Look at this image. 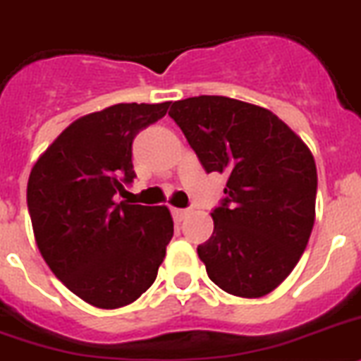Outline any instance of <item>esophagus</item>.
Returning <instances> with one entry per match:
<instances>
[{"instance_id": "obj_1", "label": "esophagus", "mask_w": 361, "mask_h": 361, "mask_svg": "<svg viewBox=\"0 0 361 361\" xmlns=\"http://www.w3.org/2000/svg\"><path fill=\"white\" fill-rule=\"evenodd\" d=\"M189 214V209H178V207H172V216H174L176 222H181L183 218Z\"/></svg>"}]
</instances>
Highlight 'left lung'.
I'll list each match as a JSON object with an SVG mask.
<instances>
[{"label": "left lung", "instance_id": "obj_1", "mask_svg": "<svg viewBox=\"0 0 361 361\" xmlns=\"http://www.w3.org/2000/svg\"><path fill=\"white\" fill-rule=\"evenodd\" d=\"M205 172H227L214 231L198 246L209 279L238 298L275 290L301 259L316 218L317 171L308 147L266 108L220 95L169 111Z\"/></svg>", "mask_w": 361, "mask_h": 361}]
</instances>
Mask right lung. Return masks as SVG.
<instances>
[{"label":"right lung","mask_w":361,"mask_h":361,"mask_svg":"<svg viewBox=\"0 0 361 361\" xmlns=\"http://www.w3.org/2000/svg\"><path fill=\"white\" fill-rule=\"evenodd\" d=\"M169 106L130 102L84 115L54 139L29 176L27 205L42 257L75 295L97 308L141 298L174 235L165 205L114 200L135 178L134 137Z\"/></svg>","instance_id":"add662e5"}]
</instances>
